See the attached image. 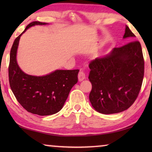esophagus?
Wrapping results in <instances>:
<instances>
[{"label": "esophagus", "instance_id": "34e87169", "mask_svg": "<svg viewBox=\"0 0 152 152\" xmlns=\"http://www.w3.org/2000/svg\"><path fill=\"white\" fill-rule=\"evenodd\" d=\"M85 78H86L85 74H84L83 70H82V69H80L78 73V80L80 82H81L82 80H84L85 79Z\"/></svg>", "mask_w": 152, "mask_h": 152}]
</instances>
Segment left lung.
Instances as JSON below:
<instances>
[{
	"instance_id": "8db88e82",
	"label": "left lung",
	"mask_w": 152,
	"mask_h": 152,
	"mask_svg": "<svg viewBox=\"0 0 152 152\" xmlns=\"http://www.w3.org/2000/svg\"><path fill=\"white\" fill-rule=\"evenodd\" d=\"M127 25L123 39L135 37ZM92 84L89 100L97 112L109 115L127 110L137 99L144 75L140 43L134 41L115 48L89 64Z\"/></svg>"
}]
</instances>
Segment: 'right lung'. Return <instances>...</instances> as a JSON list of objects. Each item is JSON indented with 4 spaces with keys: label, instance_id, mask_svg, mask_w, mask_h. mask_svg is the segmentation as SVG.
<instances>
[{
    "label": "right lung",
    "instance_id": "obj_1",
    "mask_svg": "<svg viewBox=\"0 0 152 152\" xmlns=\"http://www.w3.org/2000/svg\"><path fill=\"white\" fill-rule=\"evenodd\" d=\"M48 23L33 21L15 39L10 53L9 84L20 105L33 114L46 116L62 109L72 88L78 82L79 70H56L42 76L29 75L17 64V53L20 36L29 28Z\"/></svg>",
    "mask_w": 152,
    "mask_h": 152
}]
</instances>
